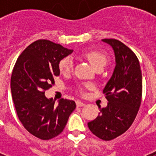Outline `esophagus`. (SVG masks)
Masks as SVG:
<instances>
[{
    "label": "esophagus",
    "mask_w": 156,
    "mask_h": 156,
    "mask_svg": "<svg viewBox=\"0 0 156 156\" xmlns=\"http://www.w3.org/2000/svg\"><path fill=\"white\" fill-rule=\"evenodd\" d=\"M76 105L78 107H83L85 105V104L83 102H82V101H80V100H77V101H76Z\"/></svg>",
    "instance_id": "obj_1"
}]
</instances>
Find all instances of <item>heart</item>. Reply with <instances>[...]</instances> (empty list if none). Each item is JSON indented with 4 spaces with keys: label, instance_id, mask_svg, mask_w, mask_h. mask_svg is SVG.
Wrapping results in <instances>:
<instances>
[{
    "label": "heart",
    "instance_id": "1",
    "mask_svg": "<svg viewBox=\"0 0 156 156\" xmlns=\"http://www.w3.org/2000/svg\"><path fill=\"white\" fill-rule=\"evenodd\" d=\"M83 56L90 63L95 69L104 68L106 66L108 59V56L99 50H90L83 53ZM59 69L62 73H69L73 69V61L70 57L61 59L58 65Z\"/></svg>",
    "mask_w": 156,
    "mask_h": 156
}]
</instances>
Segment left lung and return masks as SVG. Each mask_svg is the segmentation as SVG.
I'll use <instances>...</instances> for the list:
<instances>
[{"mask_svg": "<svg viewBox=\"0 0 156 156\" xmlns=\"http://www.w3.org/2000/svg\"><path fill=\"white\" fill-rule=\"evenodd\" d=\"M115 54L116 66L104 89L108 103L88 127L98 138L109 141L121 135L134 121L140 108L143 92L142 71L138 57L123 43L104 39Z\"/></svg>", "mask_w": 156, "mask_h": 156, "instance_id": "left-lung-1", "label": "left lung"}]
</instances>
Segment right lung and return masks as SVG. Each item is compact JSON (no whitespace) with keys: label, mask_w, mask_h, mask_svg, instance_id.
Masks as SVG:
<instances>
[{"label":"right lung","mask_w":156,"mask_h":156,"mask_svg":"<svg viewBox=\"0 0 156 156\" xmlns=\"http://www.w3.org/2000/svg\"><path fill=\"white\" fill-rule=\"evenodd\" d=\"M72 52L50 40H39L21 53L13 67L10 88L18 119L29 133L43 140L60 134L76 108L73 100L61 99L56 105L44 94L60 75V61Z\"/></svg>","instance_id":"obj_1"}]
</instances>
